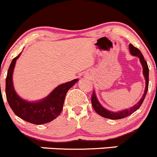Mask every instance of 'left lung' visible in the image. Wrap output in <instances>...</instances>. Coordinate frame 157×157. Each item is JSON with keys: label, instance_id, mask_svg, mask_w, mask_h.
I'll use <instances>...</instances> for the list:
<instances>
[{"label": "left lung", "instance_id": "left-lung-1", "mask_svg": "<svg viewBox=\"0 0 157 157\" xmlns=\"http://www.w3.org/2000/svg\"><path fill=\"white\" fill-rule=\"evenodd\" d=\"M129 51L130 53L133 56H135L139 58L140 59V63H141V65L143 67V74L144 77L145 78V81H146V86H145V90L143 96L140 98V99L139 100V102L137 104L134 105V106L131 107L130 109H124V110L121 111H118V112H112V111L108 110V109H105L102 105L100 104V102L98 100L97 97H96V95L95 91L93 90V95H92L91 98V102H92V105H93L94 110L99 114V115H101L102 117L104 118H109V119L112 120H116V119H121V118H124L125 117H128V115H131L133 112H134L135 111H137V109L140 107V105L143 103L144 100L145 99V96L147 93V90H148V85H149V68L148 65H147V61H145L143 55L140 52V51L138 48H135L134 46H133L131 44L129 45Z\"/></svg>", "mask_w": 157, "mask_h": 157}]
</instances>
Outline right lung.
<instances>
[{
    "mask_svg": "<svg viewBox=\"0 0 157 157\" xmlns=\"http://www.w3.org/2000/svg\"><path fill=\"white\" fill-rule=\"evenodd\" d=\"M20 55L21 52L12 60L7 71L6 78V96L7 102L15 115L24 121L35 124L50 122L61 113L67 91L79 80L74 79L59 85L48 96L40 100L35 102L25 100L16 93L13 83V70L17 60Z\"/></svg>",
    "mask_w": 157,
    "mask_h": 157,
    "instance_id": "right-lung-1",
    "label": "right lung"
}]
</instances>
